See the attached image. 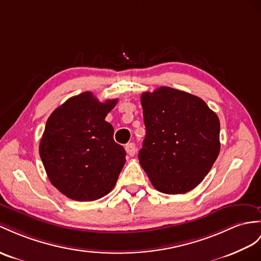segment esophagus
Instances as JSON below:
<instances>
[{"label": "esophagus", "mask_w": 261, "mask_h": 261, "mask_svg": "<svg viewBox=\"0 0 261 261\" xmlns=\"http://www.w3.org/2000/svg\"><path fill=\"white\" fill-rule=\"evenodd\" d=\"M125 150L129 156H134L136 152V146L134 143H129L125 146Z\"/></svg>", "instance_id": "1"}]
</instances>
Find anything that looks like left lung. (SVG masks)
<instances>
[{"instance_id":"8db88e82","label":"left lung","mask_w":261,"mask_h":261,"mask_svg":"<svg viewBox=\"0 0 261 261\" xmlns=\"http://www.w3.org/2000/svg\"><path fill=\"white\" fill-rule=\"evenodd\" d=\"M146 136L139 164L164 194H185L205 178L220 150V123L198 96L162 86L141 96Z\"/></svg>"}]
</instances>
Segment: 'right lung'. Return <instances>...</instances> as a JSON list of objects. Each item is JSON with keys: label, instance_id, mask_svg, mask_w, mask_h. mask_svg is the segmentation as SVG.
Listing matches in <instances>:
<instances>
[{"label": "right lung", "instance_id": "right-lung-1", "mask_svg": "<svg viewBox=\"0 0 261 261\" xmlns=\"http://www.w3.org/2000/svg\"><path fill=\"white\" fill-rule=\"evenodd\" d=\"M118 99L105 103L85 92L50 114L40 142V156L52 185L68 198L92 201L115 186L126 151L114 141L105 117Z\"/></svg>", "mask_w": 261, "mask_h": 261}]
</instances>
